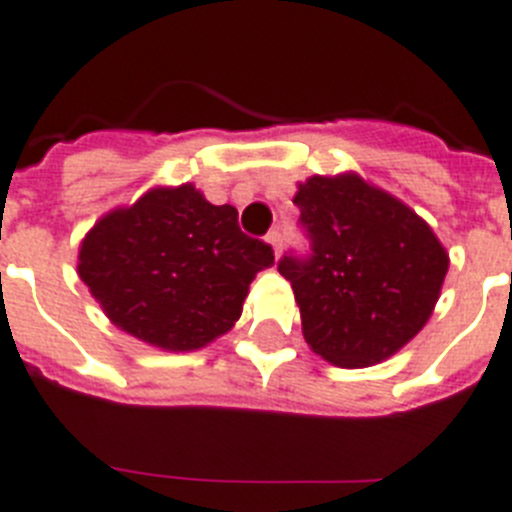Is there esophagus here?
<instances>
[{
  "mask_svg": "<svg viewBox=\"0 0 512 512\" xmlns=\"http://www.w3.org/2000/svg\"><path fill=\"white\" fill-rule=\"evenodd\" d=\"M266 243L274 248V256H279V251H282V233H279V230H272V233L266 235Z\"/></svg>",
  "mask_w": 512,
  "mask_h": 512,
  "instance_id": "obj_1",
  "label": "esophagus"
}]
</instances>
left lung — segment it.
Listing matches in <instances>:
<instances>
[{
    "instance_id": "obj_1",
    "label": "left lung",
    "mask_w": 512,
    "mask_h": 512,
    "mask_svg": "<svg viewBox=\"0 0 512 512\" xmlns=\"http://www.w3.org/2000/svg\"><path fill=\"white\" fill-rule=\"evenodd\" d=\"M292 202L310 253L277 264L300 305L310 349L339 368H368L422 331L448 253L432 227L357 173L313 176Z\"/></svg>"
}]
</instances>
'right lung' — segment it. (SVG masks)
Segmentation results:
<instances>
[{
  "instance_id": "add662e5",
  "label": "right lung",
  "mask_w": 512,
  "mask_h": 512,
  "mask_svg": "<svg viewBox=\"0 0 512 512\" xmlns=\"http://www.w3.org/2000/svg\"><path fill=\"white\" fill-rule=\"evenodd\" d=\"M272 264V246L240 230L238 209L183 183L100 217L77 272L126 334L191 352L233 329L248 285Z\"/></svg>"
}]
</instances>
